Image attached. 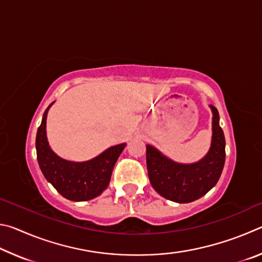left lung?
Instances as JSON below:
<instances>
[{
	"label": "left lung",
	"instance_id": "obj_1",
	"mask_svg": "<svg viewBox=\"0 0 262 262\" xmlns=\"http://www.w3.org/2000/svg\"><path fill=\"white\" fill-rule=\"evenodd\" d=\"M212 111L211 147L206 157L194 164H178L147 145V168L152 187L167 200L187 203L198 200L217 184L225 162V139L219 111Z\"/></svg>",
	"mask_w": 262,
	"mask_h": 262
}]
</instances>
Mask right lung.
<instances>
[{
  "label": "right lung",
  "mask_w": 262,
  "mask_h": 262,
  "mask_svg": "<svg viewBox=\"0 0 262 262\" xmlns=\"http://www.w3.org/2000/svg\"><path fill=\"white\" fill-rule=\"evenodd\" d=\"M42 115L35 137L37 158L42 174L62 196L72 201H88L107 188L114 164L126 143L114 145L88 162L74 163L60 158L52 151L46 137L47 112Z\"/></svg>",
  "instance_id": "1"
}]
</instances>
